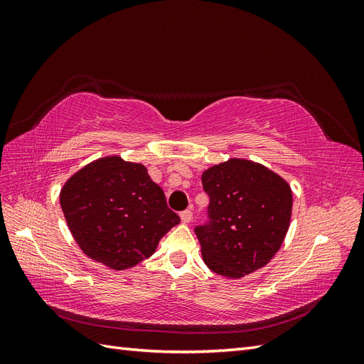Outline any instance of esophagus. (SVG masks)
Segmentation results:
<instances>
[{
  "instance_id": "34e87169",
  "label": "esophagus",
  "mask_w": 364,
  "mask_h": 364,
  "mask_svg": "<svg viewBox=\"0 0 364 364\" xmlns=\"http://www.w3.org/2000/svg\"><path fill=\"white\" fill-rule=\"evenodd\" d=\"M181 220L182 223H190L193 220V211L191 209H185V211L181 213Z\"/></svg>"
}]
</instances>
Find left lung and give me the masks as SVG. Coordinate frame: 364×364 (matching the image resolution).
I'll return each instance as SVG.
<instances>
[{
  "mask_svg": "<svg viewBox=\"0 0 364 364\" xmlns=\"http://www.w3.org/2000/svg\"><path fill=\"white\" fill-rule=\"evenodd\" d=\"M202 183L209 222L194 230L206 266L229 279L266 266L290 226L287 181L258 162L234 158L205 170Z\"/></svg>",
  "mask_w": 364,
  "mask_h": 364,
  "instance_id": "1",
  "label": "left lung"
}]
</instances>
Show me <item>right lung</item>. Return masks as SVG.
I'll return each mask as SVG.
<instances>
[{
	"instance_id": "obj_1",
	"label": "right lung",
	"mask_w": 364,
	"mask_h": 364,
	"mask_svg": "<svg viewBox=\"0 0 364 364\" xmlns=\"http://www.w3.org/2000/svg\"><path fill=\"white\" fill-rule=\"evenodd\" d=\"M60 206L85 255L112 270L151 257L181 222L144 165L119 156L100 158L74 173L60 190Z\"/></svg>"
}]
</instances>
